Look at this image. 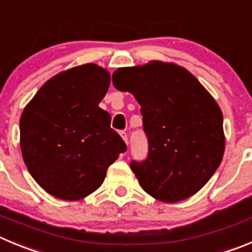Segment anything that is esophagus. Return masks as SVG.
<instances>
[{"mask_svg":"<svg viewBox=\"0 0 252 252\" xmlns=\"http://www.w3.org/2000/svg\"><path fill=\"white\" fill-rule=\"evenodd\" d=\"M119 134H121V137L123 138V140H124V142H126V144H128V134H126V131H124V130L119 131Z\"/></svg>","mask_w":252,"mask_h":252,"instance_id":"obj_1","label":"esophagus"}]
</instances>
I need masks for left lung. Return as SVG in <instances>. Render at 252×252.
<instances>
[{
	"mask_svg": "<svg viewBox=\"0 0 252 252\" xmlns=\"http://www.w3.org/2000/svg\"><path fill=\"white\" fill-rule=\"evenodd\" d=\"M113 86L130 92L142 109L148 157L131 160L143 189L164 203L197 192L222 160V113L191 73L171 63L118 68Z\"/></svg>",
	"mask_w": 252,
	"mask_h": 252,
	"instance_id": "obj_1",
	"label": "left lung"
}]
</instances>
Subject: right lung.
Instances as JSON below:
<instances>
[{
	"label": "right lung",
	"mask_w": 252,
	"mask_h": 252,
	"mask_svg": "<svg viewBox=\"0 0 252 252\" xmlns=\"http://www.w3.org/2000/svg\"><path fill=\"white\" fill-rule=\"evenodd\" d=\"M109 73L97 64L64 70L41 87L20 121L21 150L32 178L48 194L79 200L102 185L107 169L126 150L98 107Z\"/></svg>",
	"instance_id": "obj_1"
}]
</instances>
